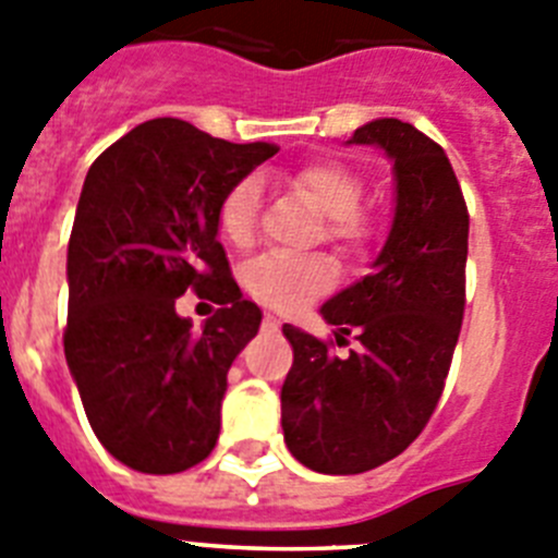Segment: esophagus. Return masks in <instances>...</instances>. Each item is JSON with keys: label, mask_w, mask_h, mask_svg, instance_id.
Instances as JSON below:
<instances>
[{"label": "esophagus", "mask_w": 558, "mask_h": 558, "mask_svg": "<svg viewBox=\"0 0 558 558\" xmlns=\"http://www.w3.org/2000/svg\"><path fill=\"white\" fill-rule=\"evenodd\" d=\"M278 328H280V323H278V319H275L272 314L264 316V330H278Z\"/></svg>", "instance_id": "34e87169"}]
</instances>
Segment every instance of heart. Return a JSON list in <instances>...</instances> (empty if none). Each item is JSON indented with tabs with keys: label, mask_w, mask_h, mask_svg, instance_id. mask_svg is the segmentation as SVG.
<instances>
[{
	"label": "heart",
	"mask_w": 558,
	"mask_h": 558,
	"mask_svg": "<svg viewBox=\"0 0 558 558\" xmlns=\"http://www.w3.org/2000/svg\"><path fill=\"white\" fill-rule=\"evenodd\" d=\"M291 189L303 194L323 217H328V235L344 247L359 250L369 242L373 225L359 214L364 199V180L339 160H314L291 174ZM260 183L244 178L219 203V233L230 244L242 247L253 239L258 225ZM336 280L328 258H289V255H260L244 269V286L255 300L275 311H298L308 300L319 298Z\"/></svg>",
	"instance_id": "1"
}]
</instances>
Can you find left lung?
Here are the masks:
<instances>
[{"label": "left lung", "instance_id": "obj_1", "mask_svg": "<svg viewBox=\"0 0 558 558\" xmlns=\"http://www.w3.org/2000/svg\"><path fill=\"white\" fill-rule=\"evenodd\" d=\"M348 144L384 149L395 219L373 272L323 305L348 359L294 325V364L280 389L286 448L325 475H355L403 453L434 414L464 316L470 217L448 155L414 124L375 119Z\"/></svg>", "mask_w": 558, "mask_h": 558}]
</instances>
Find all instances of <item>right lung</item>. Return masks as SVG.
<instances>
[{
  "instance_id": "right-lung-1",
  "label": "right lung",
  "mask_w": 558,
  "mask_h": 558,
  "mask_svg": "<svg viewBox=\"0 0 558 558\" xmlns=\"http://www.w3.org/2000/svg\"><path fill=\"white\" fill-rule=\"evenodd\" d=\"M275 153L167 117L130 130L85 174L63 350L97 439L138 473H183L217 445L228 369L260 325L230 278L217 214ZM189 288L220 303L203 331L173 308Z\"/></svg>"
}]
</instances>
